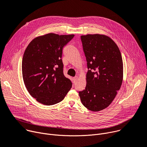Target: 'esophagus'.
<instances>
[{
  "mask_svg": "<svg viewBox=\"0 0 147 147\" xmlns=\"http://www.w3.org/2000/svg\"><path fill=\"white\" fill-rule=\"evenodd\" d=\"M77 77L76 76V77H73V78H72V82L73 83H76V80H77Z\"/></svg>",
  "mask_w": 147,
  "mask_h": 147,
  "instance_id": "obj_1",
  "label": "esophagus"
}]
</instances>
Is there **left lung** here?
<instances>
[{
    "label": "left lung",
    "instance_id": "8db88e82",
    "mask_svg": "<svg viewBox=\"0 0 147 147\" xmlns=\"http://www.w3.org/2000/svg\"><path fill=\"white\" fill-rule=\"evenodd\" d=\"M88 69L86 87L79 91L83 105L99 111L110 105L120 89L123 80V63L116 43L104 34L81 36Z\"/></svg>",
    "mask_w": 147,
    "mask_h": 147
}]
</instances>
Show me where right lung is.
Returning a JSON list of instances; mask_svg holds the SVG:
<instances>
[{
	"label": "right lung",
	"instance_id": "add662e5",
	"mask_svg": "<svg viewBox=\"0 0 147 147\" xmlns=\"http://www.w3.org/2000/svg\"><path fill=\"white\" fill-rule=\"evenodd\" d=\"M74 34L48 33L34 38L26 49L22 75L29 94L38 102L51 105L61 101L72 87L63 74V48Z\"/></svg>",
	"mask_w": 147,
	"mask_h": 147
}]
</instances>
